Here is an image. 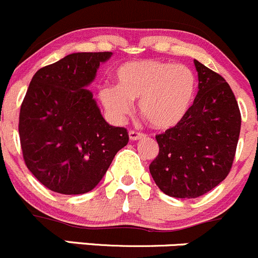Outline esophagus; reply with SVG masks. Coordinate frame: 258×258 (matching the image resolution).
I'll list each match as a JSON object with an SVG mask.
<instances>
[{
	"mask_svg": "<svg viewBox=\"0 0 258 258\" xmlns=\"http://www.w3.org/2000/svg\"><path fill=\"white\" fill-rule=\"evenodd\" d=\"M144 137H145L144 133L135 132V130H130L129 132V139L130 140H138V139H142V138H144Z\"/></svg>",
	"mask_w": 258,
	"mask_h": 258,
	"instance_id": "obj_1",
	"label": "esophagus"
}]
</instances>
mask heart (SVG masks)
<instances>
[{
    "label": "heart",
    "mask_w": 258,
    "mask_h": 258,
    "mask_svg": "<svg viewBox=\"0 0 258 258\" xmlns=\"http://www.w3.org/2000/svg\"><path fill=\"white\" fill-rule=\"evenodd\" d=\"M116 86L104 85L99 98L108 115L121 123L138 101L140 114L155 129L177 125L193 103L196 78L184 65L159 60H138L116 70Z\"/></svg>",
    "instance_id": "b5f03b06"
}]
</instances>
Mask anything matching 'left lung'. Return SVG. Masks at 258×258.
Returning <instances> with one entry per match:
<instances>
[{
    "label": "left lung",
    "instance_id": "8db88e82",
    "mask_svg": "<svg viewBox=\"0 0 258 258\" xmlns=\"http://www.w3.org/2000/svg\"><path fill=\"white\" fill-rule=\"evenodd\" d=\"M198 93L184 118L155 135L159 153L149 170L167 196L197 198L217 187L232 168L241 130L234 94L219 74L195 60Z\"/></svg>",
    "mask_w": 258,
    "mask_h": 258
}]
</instances>
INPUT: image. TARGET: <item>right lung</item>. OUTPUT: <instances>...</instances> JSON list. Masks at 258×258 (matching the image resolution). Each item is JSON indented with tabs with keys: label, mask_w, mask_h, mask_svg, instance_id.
I'll return each instance as SVG.
<instances>
[{
	"label": "right lung",
	"mask_w": 258,
	"mask_h": 258,
	"mask_svg": "<svg viewBox=\"0 0 258 258\" xmlns=\"http://www.w3.org/2000/svg\"><path fill=\"white\" fill-rule=\"evenodd\" d=\"M111 52L70 53L32 78L19 120L26 167L41 184L61 195L90 192L125 147V128L111 126L85 89Z\"/></svg>",
	"instance_id": "1"
}]
</instances>
